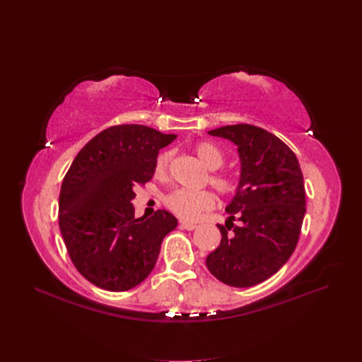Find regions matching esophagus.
I'll use <instances>...</instances> for the list:
<instances>
[{
	"mask_svg": "<svg viewBox=\"0 0 362 362\" xmlns=\"http://www.w3.org/2000/svg\"><path fill=\"white\" fill-rule=\"evenodd\" d=\"M179 226H180V229H185V230H194V229H197V224L189 223V221H183V220L179 223Z\"/></svg>",
	"mask_w": 362,
	"mask_h": 362,
	"instance_id": "obj_1",
	"label": "esophagus"
}]
</instances>
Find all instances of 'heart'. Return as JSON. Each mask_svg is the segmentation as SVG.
Returning <instances> with one entry per match:
<instances>
[{
	"label": "heart",
	"mask_w": 362,
	"mask_h": 362,
	"mask_svg": "<svg viewBox=\"0 0 362 362\" xmlns=\"http://www.w3.org/2000/svg\"><path fill=\"white\" fill-rule=\"evenodd\" d=\"M195 154L199 161L210 170H217L223 165L224 157L221 151L211 142H199L195 145ZM171 154L168 151L161 152L156 161V175L163 177L167 173ZM210 183L221 194H229L235 189V182L226 175H211ZM164 204L168 210L173 211L183 220L194 221L201 217L202 213L210 211L216 205V199L208 191H189V189H175L164 198Z\"/></svg>",
	"instance_id": "heart-1"
}]
</instances>
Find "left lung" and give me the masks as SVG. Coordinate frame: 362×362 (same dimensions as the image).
<instances>
[{
	"instance_id": "1",
	"label": "left lung",
	"mask_w": 362,
	"mask_h": 362,
	"mask_svg": "<svg viewBox=\"0 0 362 362\" xmlns=\"http://www.w3.org/2000/svg\"><path fill=\"white\" fill-rule=\"evenodd\" d=\"M208 133L238 146L240 179L226 206L229 218L218 224V248L205 264L229 286L251 288L276 274L296 248L305 216L303 176L293 151L267 130L233 124Z\"/></svg>"
}]
</instances>
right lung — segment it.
<instances>
[{
	"mask_svg": "<svg viewBox=\"0 0 362 362\" xmlns=\"http://www.w3.org/2000/svg\"><path fill=\"white\" fill-rule=\"evenodd\" d=\"M176 139L142 124L111 126L92 138L66 173L59 224L78 272L95 286L124 292L154 269L177 218L158 210L135 218L133 187L154 176L158 151Z\"/></svg>",
	"mask_w": 362,
	"mask_h": 362,
	"instance_id": "add662e5",
	"label": "right lung"
}]
</instances>
